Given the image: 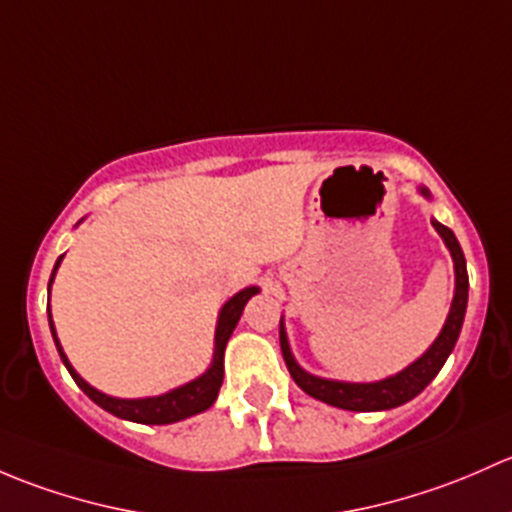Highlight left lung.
<instances>
[{
	"label": "left lung",
	"mask_w": 512,
	"mask_h": 512,
	"mask_svg": "<svg viewBox=\"0 0 512 512\" xmlns=\"http://www.w3.org/2000/svg\"><path fill=\"white\" fill-rule=\"evenodd\" d=\"M419 192L429 199V189L419 187ZM431 224H434V229L439 231V236L444 239L446 249L451 251L453 271H456V291H453L451 310L449 315H446V323L444 328H441L439 337L434 340V345H431L419 360L387 379H379V382H340V379L315 377V374L305 372L303 367L295 362L291 345H288L286 325H283L281 318L283 360H286V367L288 372H291V377L295 379V384H298L305 394L330 404V407L347 409V412H384V409H394L407 404L409 399L416 397V394L424 392L426 384L439 374L444 362L449 360L453 345H456L458 333H461L463 315H466L468 305V271L461 244H458V239L453 236V231L449 226L439 224L436 219H431Z\"/></svg>",
	"instance_id": "1"
}]
</instances>
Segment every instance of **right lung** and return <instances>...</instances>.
<instances>
[{
	"instance_id": "obj_1",
	"label": "right lung",
	"mask_w": 512,
	"mask_h": 512,
	"mask_svg": "<svg viewBox=\"0 0 512 512\" xmlns=\"http://www.w3.org/2000/svg\"><path fill=\"white\" fill-rule=\"evenodd\" d=\"M61 258L63 256H59V261H56V266H54V273H51L49 293H51V283H54L56 271H59V266H61ZM256 293H258V288L249 286L224 303V308H221L219 320H217V333H214V357H212V365H209V370L204 374H199V377L192 379V382L182 384V387L160 394V397L118 399V397H108V394L98 392V389L91 387V384H88L81 374L73 370L71 362H68L59 337H56L54 320H51V310H49V325H51V335H54V342H56V350H59L66 370L71 372L73 382H76L78 387H81L83 392H86L100 409H105V412L118 416V419L135 421V424H175V421L187 419V416L207 412V409L217 402L219 387H221V382H224L226 342H229L236 323H239L241 313H244V305L249 303V298H254Z\"/></svg>"
}]
</instances>
